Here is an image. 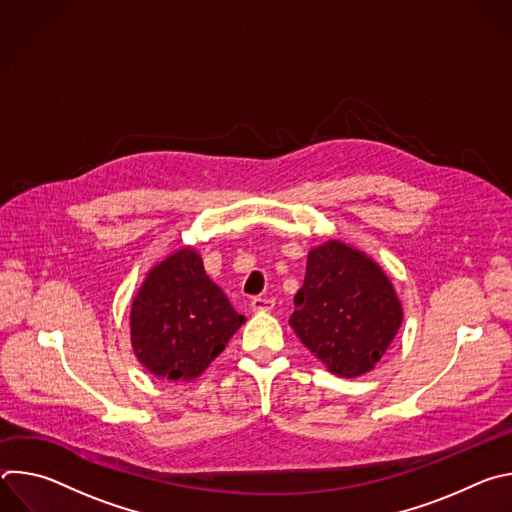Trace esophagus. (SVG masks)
Listing matches in <instances>:
<instances>
[{"instance_id": "1", "label": "esophagus", "mask_w": 512, "mask_h": 512, "mask_svg": "<svg viewBox=\"0 0 512 512\" xmlns=\"http://www.w3.org/2000/svg\"><path fill=\"white\" fill-rule=\"evenodd\" d=\"M273 306H275V302H273L271 298L257 296V298L251 300V308H253L255 312H267V310H273Z\"/></svg>"}]
</instances>
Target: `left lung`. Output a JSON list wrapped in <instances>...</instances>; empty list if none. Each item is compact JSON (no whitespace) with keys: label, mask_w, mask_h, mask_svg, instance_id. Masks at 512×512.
I'll list each match as a JSON object with an SVG mask.
<instances>
[{"label":"left lung","mask_w":512,"mask_h":512,"mask_svg":"<svg viewBox=\"0 0 512 512\" xmlns=\"http://www.w3.org/2000/svg\"><path fill=\"white\" fill-rule=\"evenodd\" d=\"M291 328L338 377L371 371L395 338L403 312L387 275L367 255L328 241L310 251Z\"/></svg>","instance_id":"left-lung-1"}]
</instances>
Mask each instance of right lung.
<instances>
[{
    "label": "right lung",
    "instance_id": "right-lung-1",
    "mask_svg": "<svg viewBox=\"0 0 512 512\" xmlns=\"http://www.w3.org/2000/svg\"><path fill=\"white\" fill-rule=\"evenodd\" d=\"M245 322L212 283L192 249L154 267L131 310V342L150 373L192 381L221 354Z\"/></svg>",
    "mask_w": 512,
    "mask_h": 512
}]
</instances>
